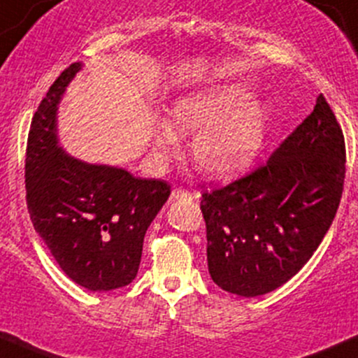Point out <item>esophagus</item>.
Instances as JSON below:
<instances>
[{
  "label": "esophagus",
  "instance_id": "esophagus-1",
  "mask_svg": "<svg viewBox=\"0 0 358 358\" xmlns=\"http://www.w3.org/2000/svg\"><path fill=\"white\" fill-rule=\"evenodd\" d=\"M191 192L187 189H184V187H176L174 191L171 192V199L176 201V199H184V198H191Z\"/></svg>",
  "mask_w": 358,
  "mask_h": 358
}]
</instances>
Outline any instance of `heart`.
I'll list each match as a JSON object with an SVG mask.
<instances>
[{
	"instance_id": "b5f03b06",
	"label": "heart",
	"mask_w": 358,
	"mask_h": 358,
	"mask_svg": "<svg viewBox=\"0 0 358 358\" xmlns=\"http://www.w3.org/2000/svg\"><path fill=\"white\" fill-rule=\"evenodd\" d=\"M250 92L238 84H224L182 96L172 106V122L182 134H198L192 155L210 178L227 179L245 171L264 145L267 113L250 103ZM162 150L178 145V131L171 123L157 127Z\"/></svg>"
}]
</instances>
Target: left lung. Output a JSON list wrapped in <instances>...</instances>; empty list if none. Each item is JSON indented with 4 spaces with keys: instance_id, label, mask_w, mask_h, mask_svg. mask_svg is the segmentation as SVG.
<instances>
[{
    "instance_id": "left-lung-1",
    "label": "left lung",
    "mask_w": 358,
    "mask_h": 358,
    "mask_svg": "<svg viewBox=\"0 0 358 358\" xmlns=\"http://www.w3.org/2000/svg\"><path fill=\"white\" fill-rule=\"evenodd\" d=\"M345 138L323 94L264 166L203 191L208 268L243 298L286 284L311 259L343 192Z\"/></svg>"
}]
</instances>
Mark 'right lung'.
<instances>
[{
	"label": "right lung",
	"mask_w": 358,
	"mask_h": 358,
	"mask_svg": "<svg viewBox=\"0 0 358 358\" xmlns=\"http://www.w3.org/2000/svg\"><path fill=\"white\" fill-rule=\"evenodd\" d=\"M81 64L55 79L27 140V206L35 231L64 274L90 291L128 286L138 272L143 236L171 196L160 179L94 166L57 145V104Z\"/></svg>",
	"instance_id": "right-lung-1"
}]
</instances>
